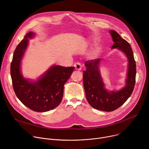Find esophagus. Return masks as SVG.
<instances>
[{"label":"esophagus","mask_w":149,"mask_h":149,"mask_svg":"<svg viewBox=\"0 0 149 149\" xmlns=\"http://www.w3.org/2000/svg\"><path fill=\"white\" fill-rule=\"evenodd\" d=\"M74 67H75V69L76 70H78V71H80L81 70V65L80 63H76L74 64Z\"/></svg>","instance_id":"1"}]
</instances>
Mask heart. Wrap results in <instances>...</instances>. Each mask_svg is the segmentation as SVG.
I'll return each instance as SVG.
<instances>
[{
  "mask_svg": "<svg viewBox=\"0 0 149 149\" xmlns=\"http://www.w3.org/2000/svg\"><path fill=\"white\" fill-rule=\"evenodd\" d=\"M97 52H98L97 51V52H96L95 53H94L93 54V56H96V55H97Z\"/></svg>",
  "mask_w": 149,
  "mask_h": 149,
  "instance_id": "b5f03b06",
  "label": "heart"
}]
</instances>
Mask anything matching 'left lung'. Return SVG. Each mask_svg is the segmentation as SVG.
<instances>
[{"label": "left lung", "mask_w": 149, "mask_h": 149, "mask_svg": "<svg viewBox=\"0 0 149 149\" xmlns=\"http://www.w3.org/2000/svg\"><path fill=\"white\" fill-rule=\"evenodd\" d=\"M114 44L112 49L123 52L128 59V72L125 86L119 90L108 91L99 70L102 59L87 61L84 65L83 83L86 99L91 107L97 110L112 112L123 105L130 97L133 91L136 75V64L130 45L114 30H110Z\"/></svg>", "instance_id": "1"}]
</instances>
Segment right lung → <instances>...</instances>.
<instances>
[{
  "label": "right lung",
  "mask_w": 149,
  "mask_h": 149,
  "mask_svg": "<svg viewBox=\"0 0 149 149\" xmlns=\"http://www.w3.org/2000/svg\"><path fill=\"white\" fill-rule=\"evenodd\" d=\"M34 36L33 32H29L16 47L10 64V75L13 90L19 100L31 110L44 112L55 109L61 103L64 84L75 68L54 65L36 80L25 78L21 71V61L29 39Z\"/></svg>",
  "instance_id": "obj_1"
}]
</instances>
